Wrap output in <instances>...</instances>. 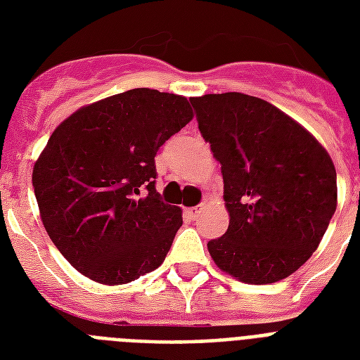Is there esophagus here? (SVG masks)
Wrapping results in <instances>:
<instances>
[{
    "mask_svg": "<svg viewBox=\"0 0 360 360\" xmlns=\"http://www.w3.org/2000/svg\"><path fill=\"white\" fill-rule=\"evenodd\" d=\"M186 214H188V217H191L192 220H196L198 217H200V214L203 213V205H198V207H188L185 211Z\"/></svg>",
    "mask_w": 360,
    "mask_h": 360,
    "instance_id": "obj_1",
    "label": "esophagus"
}]
</instances>
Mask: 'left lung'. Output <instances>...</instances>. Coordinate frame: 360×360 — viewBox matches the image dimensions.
Returning a JSON list of instances; mask_svg holds the SVG:
<instances>
[{
	"mask_svg": "<svg viewBox=\"0 0 360 360\" xmlns=\"http://www.w3.org/2000/svg\"><path fill=\"white\" fill-rule=\"evenodd\" d=\"M198 129L222 164L230 226L207 243L246 284L288 278L316 252L336 211V169L310 132L243 93L191 98Z\"/></svg>",
	"mask_w": 360,
	"mask_h": 360,
	"instance_id": "8db88e82",
	"label": "left lung"
}]
</instances>
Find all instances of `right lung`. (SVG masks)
I'll return each instance as SVG.
<instances>
[{"label": "right lung", "instance_id": "1", "mask_svg": "<svg viewBox=\"0 0 360 360\" xmlns=\"http://www.w3.org/2000/svg\"><path fill=\"white\" fill-rule=\"evenodd\" d=\"M191 120L185 97L138 87L53 130L31 179L48 236L84 276L127 284L164 262L183 214L155 188V157Z\"/></svg>", "mask_w": 360, "mask_h": 360}]
</instances>
